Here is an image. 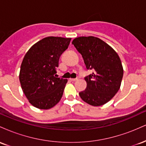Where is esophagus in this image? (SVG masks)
Here are the masks:
<instances>
[{
  "label": "esophagus",
  "mask_w": 146,
  "mask_h": 146,
  "mask_svg": "<svg viewBox=\"0 0 146 146\" xmlns=\"http://www.w3.org/2000/svg\"><path fill=\"white\" fill-rule=\"evenodd\" d=\"M78 80V78H70V80H71V81H76V80Z\"/></svg>",
  "instance_id": "obj_1"
}]
</instances>
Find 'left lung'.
Here are the masks:
<instances>
[{
    "instance_id": "8db88e82",
    "label": "left lung",
    "mask_w": 146,
    "mask_h": 146,
    "mask_svg": "<svg viewBox=\"0 0 146 146\" xmlns=\"http://www.w3.org/2000/svg\"><path fill=\"white\" fill-rule=\"evenodd\" d=\"M82 56L87 69L93 73L85 78L86 88L79 95L93 106L108 102L120 88L123 69L119 56L110 45L94 36H82L72 42Z\"/></svg>"
}]
</instances>
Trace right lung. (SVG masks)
<instances>
[{
    "label": "right lung",
    "mask_w": 146,
    "mask_h": 146,
    "mask_svg": "<svg viewBox=\"0 0 146 146\" xmlns=\"http://www.w3.org/2000/svg\"><path fill=\"white\" fill-rule=\"evenodd\" d=\"M71 40L46 37L35 43L25 55L20 70V82L29 102L36 108L50 109L61 100L68 80L56 78V68Z\"/></svg>",
    "instance_id": "add662e5"
}]
</instances>
